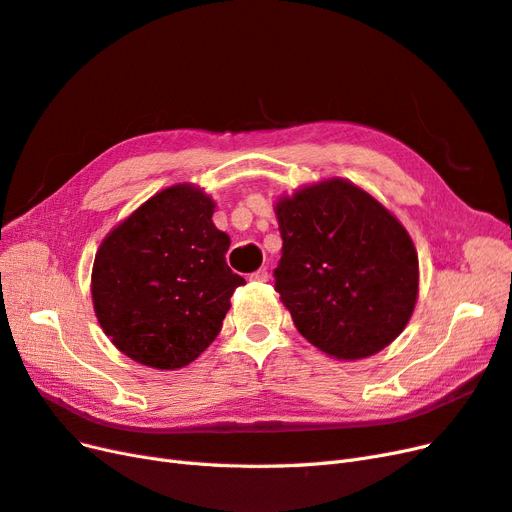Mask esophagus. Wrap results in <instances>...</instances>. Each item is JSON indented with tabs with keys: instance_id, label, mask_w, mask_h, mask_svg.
<instances>
[{
	"instance_id": "1",
	"label": "esophagus",
	"mask_w": 512,
	"mask_h": 512,
	"mask_svg": "<svg viewBox=\"0 0 512 512\" xmlns=\"http://www.w3.org/2000/svg\"><path fill=\"white\" fill-rule=\"evenodd\" d=\"M250 280H252V282L262 284V282H267V280H269V273H267V269H258V271H254V273L250 275Z\"/></svg>"
}]
</instances>
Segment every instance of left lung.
Instances as JSON below:
<instances>
[{"label":"left lung","mask_w":512,"mask_h":512,"mask_svg":"<svg viewBox=\"0 0 512 512\" xmlns=\"http://www.w3.org/2000/svg\"><path fill=\"white\" fill-rule=\"evenodd\" d=\"M282 260L275 290L294 327L337 361L384 350L418 299V254L395 215L348 179L275 200Z\"/></svg>","instance_id":"8db88e82"}]
</instances>
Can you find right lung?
Here are the masks:
<instances>
[{
	"label": "right lung",
	"mask_w": 512,
	"mask_h": 512,
	"mask_svg": "<svg viewBox=\"0 0 512 512\" xmlns=\"http://www.w3.org/2000/svg\"><path fill=\"white\" fill-rule=\"evenodd\" d=\"M213 211L203 188L177 183L102 239L91 301L106 337L132 361L181 369L218 337L245 280L226 265L230 237L215 228Z\"/></svg>",
	"instance_id": "obj_1"
}]
</instances>
